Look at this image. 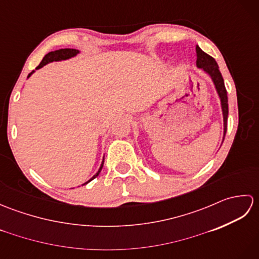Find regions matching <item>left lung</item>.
Instances as JSON below:
<instances>
[{"mask_svg":"<svg viewBox=\"0 0 259 259\" xmlns=\"http://www.w3.org/2000/svg\"><path fill=\"white\" fill-rule=\"evenodd\" d=\"M197 52V67L202 68L203 71L211 76L214 85H216L217 92L221 98L222 101V108H223V114H224V139L225 135L227 131V119H228V97H227V90L224 83L223 75L219 71L218 64L212 57L209 56L206 52H203L199 47H196Z\"/></svg>","mask_w":259,"mask_h":259,"instance_id":"1","label":"left lung"}]
</instances>
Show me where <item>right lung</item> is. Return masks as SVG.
I'll return each instance as SVG.
<instances>
[{
	"mask_svg": "<svg viewBox=\"0 0 259 259\" xmlns=\"http://www.w3.org/2000/svg\"><path fill=\"white\" fill-rule=\"evenodd\" d=\"M79 53V51L78 50H75V49H60V50H56V51H52V52H49L47 56L43 58V60L41 61V63L37 65L36 67V69H40V68H42L43 65H46V64H48L49 62H52V61H60V60H67V59H70V58H72V57H74V56H76V54ZM32 73H30L29 75L27 76H30ZM103 162H104V160L102 161V163H101V167H100V169L98 170V172L93 176V177L88 181V183H90L91 180H93L95 178H97L98 176H99V174H100V171H101V169H102V167H103ZM88 183H85V184H88ZM84 184V185H85Z\"/></svg>",
	"mask_w": 259,
	"mask_h": 259,
	"instance_id": "add662e5",
	"label": "right lung"
}]
</instances>
